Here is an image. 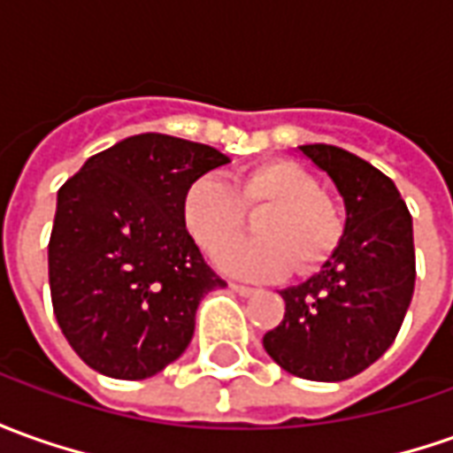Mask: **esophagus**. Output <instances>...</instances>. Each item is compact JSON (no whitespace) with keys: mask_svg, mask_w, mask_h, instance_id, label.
Returning a JSON list of instances; mask_svg holds the SVG:
<instances>
[{"mask_svg":"<svg viewBox=\"0 0 453 453\" xmlns=\"http://www.w3.org/2000/svg\"><path fill=\"white\" fill-rule=\"evenodd\" d=\"M230 290L238 292V295H242V297H250V295H255V288H248V285H238V282H230Z\"/></svg>","mask_w":453,"mask_h":453,"instance_id":"1","label":"esophagus"}]
</instances>
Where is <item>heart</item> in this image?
Returning a JSON list of instances; mask_svg holds the SVG:
<instances>
[{"label":"heart","instance_id":"1","mask_svg":"<svg viewBox=\"0 0 453 453\" xmlns=\"http://www.w3.org/2000/svg\"><path fill=\"white\" fill-rule=\"evenodd\" d=\"M255 218L257 238L233 240L215 255L226 273L242 278H280L295 265L310 273L330 257L342 238V215L319 193V183L292 161L257 163L227 186L213 175L193 180L183 193V223L203 250L213 252Z\"/></svg>","mask_w":453,"mask_h":453}]
</instances>
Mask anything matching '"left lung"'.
<instances>
[{
	"mask_svg": "<svg viewBox=\"0 0 453 453\" xmlns=\"http://www.w3.org/2000/svg\"><path fill=\"white\" fill-rule=\"evenodd\" d=\"M297 150L330 175L347 218L319 273L280 290L285 319L263 347L295 377L342 381L374 365L404 322L417 280L411 215L392 178L355 153L325 143Z\"/></svg>",
	"mask_w": 453,
	"mask_h": 453,
	"instance_id": "1",
	"label": "left lung"
}]
</instances>
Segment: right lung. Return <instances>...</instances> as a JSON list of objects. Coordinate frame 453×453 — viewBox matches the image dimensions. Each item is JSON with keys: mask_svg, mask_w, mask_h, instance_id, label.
Segmentation results:
<instances>
[{"mask_svg": "<svg viewBox=\"0 0 453 453\" xmlns=\"http://www.w3.org/2000/svg\"><path fill=\"white\" fill-rule=\"evenodd\" d=\"M226 163L205 143L141 134L91 156L58 188L51 303L91 369L149 380L186 352L198 304L226 282L188 235L183 193Z\"/></svg>", "mask_w": 453, "mask_h": 453, "instance_id": "1", "label": "right lung"}]
</instances>
